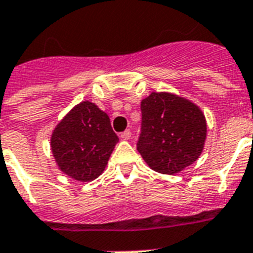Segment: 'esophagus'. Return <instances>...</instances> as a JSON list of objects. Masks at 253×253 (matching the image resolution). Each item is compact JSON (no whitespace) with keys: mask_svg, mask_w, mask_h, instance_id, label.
Here are the masks:
<instances>
[{"mask_svg":"<svg viewBox=\"0 0 253 253\" xmlns=\"http://www.w3.org/2000/svg\"><path fill=\"white\" fill-rule=\"evenodd\" d=\"M120 137L122 140H128L131 137V131L130 130H126V131H125V132L121 133Z\"/></svg>","mask_w":253,"mask_h":253,"instance_id":"esophagus-1","label":"esophagus"}]
</instances>
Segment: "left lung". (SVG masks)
<instances>
[{"mask_svg": "<svg viewBox=\"0 0 253 253\" xmlns=\"http://www.w3.org/2000/svg\"><path fill=\"white\" fill-rule=\"evenodd\" d=\"M137 150L152 169L175 175L199 158L207 137L202 109L171 92H152L141 100Z\"/></svg>", "mask_w": 253, "mask_h": 253, "instance_id": "1", "label": "left lung"}]
</instances>
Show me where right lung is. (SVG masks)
<instances>
[{"mask_svg": "<svg viewBox=\"0 0 253 253\" xmlns=\"http://www.w3.org/2000/svg\"><path fill=\"white\" fill-rule=\"evenodd\" d=\"M117 143L108 114L88 100L74 105L50 137L58 169L81 182L92 181L104 172Z\"/></svg>", "mask_w": 253, "mask_h": 253, "instance_id": "1", "label": "right lung"}]
</instances>
